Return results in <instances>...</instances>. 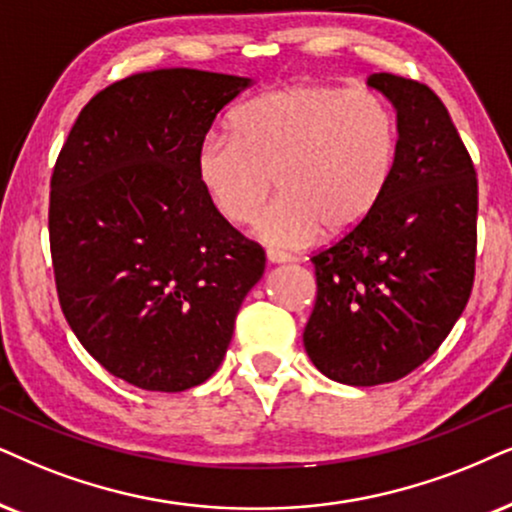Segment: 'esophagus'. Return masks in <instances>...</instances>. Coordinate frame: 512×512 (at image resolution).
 <instances>
[{
	"mask_svg": "<svg viewBox=\"0 0 512 512\" xmlns=\"http://www.w3.org/2000/svg\"><path fill=\"white\" fill-rule=\"evenodd\" d=\"M267 262H269V264H290V262H295V257L288 255V252L267 250Z\"/></svg>",
	"mask_w": 512,
	"mask_h": 512,
	"instance_id": "esophagus-1",
	"label": "esophagus"
}]
</instances>
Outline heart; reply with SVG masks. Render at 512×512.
Segmentation results:
<instances>
[{
	"label": "heart",
	"instance_id": "b5f03b06",
	"mask_svg": "<svg viewBox=\"0 0 512 512\" xmlns=\"http://www.w3.org/2000/svg\"><path fill=\"white\" fill-rule=\"evenodd\" d=\"M231 137L210 134L196 151V179L229 224L252 219L271 248H302L357 231L380 208L399 155L392 106L371 89L297 84L238 106Z\"/></svg>",
	"mask_w": 512,
	"mask_h": 512
}]
</instances>
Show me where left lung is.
I'll list each match as a JSON object with an SVG mask.
<instances>
[{
  "mask_svg": "<svg viewBox=\"0 0 512 512\" xmlns=\"http://www.w3.org/2000/svg\"><path fill=\"white\" fill-rule=\"evenodd\" d=\"M399 125L394 179L364 226L312 257V364L342 385L404 378L430 359L475 281L477 177L449 111L425 84L373 73Z\"/></svg>",
  "mask_w": 512,
  "mask_h": 512,
  "instance_id": "left-lung-1",
  "label": "left lung"
}]
</instances>
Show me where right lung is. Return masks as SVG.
<instances>
[{"mask_svg": "<svg viewBox=\"0 0 512 512\" xmlns=\"http://www.w3.org/2000/svg\"><path fill=\"white\" fill-rule=\"evenodd\" d=\"M250 77L129 75L77 115L51 177L49 241L68 326L99 364L148 392H184L222 364L264 274L208 203L196 151Z\"/></svg>", "mask_w": 512, "mask_h": 512, "instance_id": "right-lung-1", "label": "right lung"}]
</instances>
